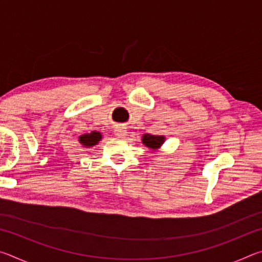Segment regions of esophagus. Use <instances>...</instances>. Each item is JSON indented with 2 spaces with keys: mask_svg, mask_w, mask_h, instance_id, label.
<instances>
[{
  "mask_svg": "<svg viewBox=\"0 0 262 262\" xmlns=\"http://www.w3.org/2000/svg\"><path fill=\"white\" fill-rule=\"evenodd\" d=\"M114 134H115V136H118V137H125L127 135V130L125 129V128L120 127V128H117V129H115Z\"/></svg>",
  "mask_w": 262,
  "mask_h": 262,
  "instance_id": "1",
  "label": "esophagus"
}]
</instances>
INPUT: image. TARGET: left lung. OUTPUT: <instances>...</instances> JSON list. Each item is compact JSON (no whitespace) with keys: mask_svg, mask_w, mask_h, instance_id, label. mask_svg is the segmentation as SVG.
<instances>
[{"mask_svg":"<svg viewBox=\"0 0 262 262\" xmlns=\"http://www.w3.org/2000/svg\"><path fill=\"white\" fill-rule=\"evenodd\" d=\"M165 141V136L163 135H151V134H144L142 136V143L145 147H148L152 150H157L162 147V144Z\"/></svg>","mask_w":262,"mask_h":262,"instance_id":"left-lung-1","label":"left lung"}]
</instances>
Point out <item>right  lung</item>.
<instances>
[{
    "label": "right lung",
    "mask_w": 262,
    "mask_h": 262,
    "mask_svg": "<svg viewBox=\"0 0 262 262\" xmlns=\"http://www.w3.org/2000/svg\"><path fill=\"white\" fill-rule=\"evenodd\" d=\"M101 140V134L99 132H91L88 134L79 136V142L84 147H94Z\"/></svg>",
    "instance_id": "obj_1"
}]
</instances>
